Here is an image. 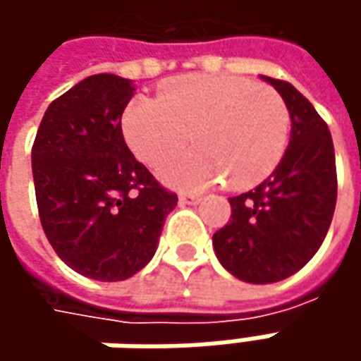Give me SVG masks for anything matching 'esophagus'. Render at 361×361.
Returning a JSON list of instances; mask_svg holds the SVG:
<instances>
[{
  "label": "esophagus",
  "mask_w": 361,
  "mask_h": 361,
  "mask_svg": "<svg viewBox=\"0 0 361 361\" xmlns=\"http://www.w3.org/2000/svg\"><path fill=\"white\" fill-rule=\"evenodd\" d=\"M178 201L183 202V204H197V202L201 201V197L199 195H192V192H180L178 195Z\"/></svg>",
  "instance_id": "1"
}]
</instances>
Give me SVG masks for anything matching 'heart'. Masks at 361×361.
<instances>
[{"label": "heart", "instance_id": "1", "mask_svg": "<svg viewBox=\"0 0 361 361\" xmlns=\"http://www.w3.org/2000/svg\"><path fill=\"white\" fill-rule=\"evenodd\" d=\"M122 132L132 152L152 169L180 152L190 134L195 148L162 169L173 187L199 190L229 178L245 188L265 180L281 162L291 114L267 84L195 74L164 84L159 100H132Z\"/></svg>", "mask_w": 361, "mask_h": 361}]
</instances>
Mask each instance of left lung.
Wrapping results in <instances>:
<instances>
[{
	"mask_svg": "<svg viewBox=\"0 0 361 361\" xmlns=\"http://www.w3.org/2000/svg\"><path fill=\"white\" fill-rule=\"evenodd\" d=\"M265 80L289 108V146L259 187L231 197L229 225L213 235L221 265L247 283H275L301 269L326 239L338 199L326 120L289 82Z\"/></svg>",
	"mask_w": 361,
	"mask_h": 361,
	"instance_id": "obj_1",
	"label": "left lung"
}]
</instances>
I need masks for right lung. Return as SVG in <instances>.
I'll use <instances>...</instances> for the list:
<instances>
[{
	"label": "right lung",
	"mask_w": 361,
	"mask_h": 361,
	"mask_svg": "<svg viewBox=\"0 0 361 361\" xmlns=\"http://www.w3.org/2000/svg\"><path fill=\"white\" fill-rule=\"evenodd\" d=\"M132 92L114 74L82 80L48 106L32 146L42 229L68 267L98 281L142 269L178 201L126 146Z\"/></svg>",
	"instance_id": "right-lung-1"
}]
</instances>
